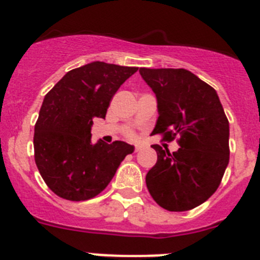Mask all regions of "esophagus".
Segmentation results:
<instances>
[{
    "label": "esophagus",
    "instance_id": "esophagus-1",
    "mask_svg": "<svg viewBox=\"0 0 260 260\" xmlns=\"http://www.w3.org/2000/svg\"><path fill=\"white\" fill-rule=\"evenodd\" d=\"M143 148H144L143 144H137V146H135V148H134V151H135V152H139V151H142Z\"/></svg>",
    "mask_w": 260,
    "mask_h": 260
}]
</instances>
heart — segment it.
I'll use <instances>...</instances> for the list:
<instances>
[{"instance_id": "obj_1", "label": "heart", "mask_w": 260, "mask_h": 260, "mask_svg": "<svg viewBox=\"0 0 260 260\" xmlns=\"http://www.w3.org/2000/svg\"><path fill=\"white\" fill-rule=\"evenodd\" d=\"M130 135H132V134H130Z\"/></svg>"}]
</instances>
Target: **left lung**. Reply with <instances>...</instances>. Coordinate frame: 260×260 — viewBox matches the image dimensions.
<instances>
[{"instance_id":"obj_1","label":"left lung","mask_w":260,"mask_h":260,"mask_svg":"<svg viewBox=\"0 0 260 260\" xmlns=\"http://www.w3.org/2000/svg\"><path fill=\"white\" fill-rule=\"evenodd\" d=\"M157 100L152 134L178 138L171 153L158 144L157 161L146 176L153 201L168 211L198 207L217 190L229 162V122L215 89L185 69L139 70Z\"/></svg>"}]
</instances>
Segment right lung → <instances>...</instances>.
Listing matches in <instances>:
<instances>
[{
	"label": "right lung",
	"mask_w": 260,
	"mask_h": 260,
	"mask_svg": "<svg viewBox=\"0 0 260 260\" xmlns=\"http://www.w3.org/2000/svg\"><path fill=\"white\" fill-rule=\"evenodd\" d=\"M138 68L95 61L73 69L45 95L35 125V162L43 180L68 201H87L103 191L134 146L91 142L95 117Z\"/></svg>",
	"instance_id": "obj_1"
}]
</instances>
